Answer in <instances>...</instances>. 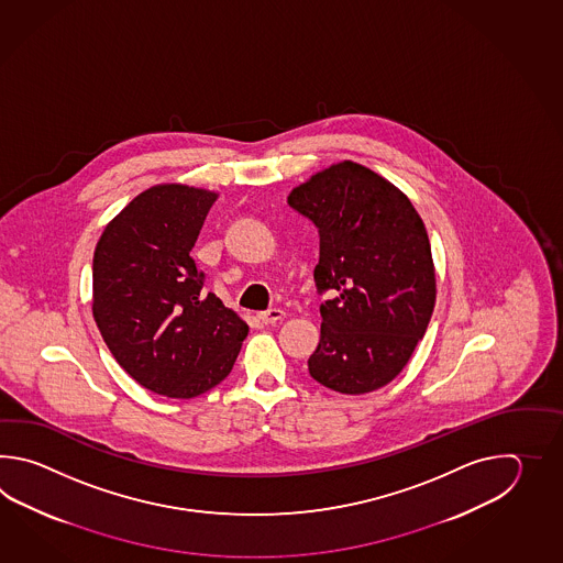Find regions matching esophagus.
<instances>
[{
	"label": "esophagus",
	"instance_id": "obj_1",
	"mask_svg": "<svg viewBox=\"0 0 563 563\" xmlns=\"http://www.w3.org/2000/svg\"><path fill=\"white\" fill-rule=\"evenodd\" d=\"M284 318H286V311L279 310V308H272V310L260 311V313H257V320L265 323V325H267V323L282 322Z\"/></svg>",
	"mask_w": 563,
	"mask_h": 563
}]
</instances>
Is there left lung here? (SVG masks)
<instances>
[{"label": "left lung", "mask_w": 563, "mask_h": 563, "mask_svg": "<svg viewBox=\"0 0 563 563\" xmlns=\"http://www.w3.org/2000/svg\"><path fill=\"white\" fill-rule=\"evenodd\" d=\"M320 233V344L311 378L342 395L395 380L431 322L437 279L424 223L405 192L371 168L344 161L287 197Z\"/></svg>", "instance_id": "8db88e82"}]
</instances>
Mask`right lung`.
I'll use <instances>...</instances> for the list:
<instances>
[{
	"mask_svg": "<svg viewBox=\"0 0 563 563\" xmlns=\"http://www.w3.org/2000/svg\"><path fill=\"white\" fill-rule=\"evenodd\" d=\"M217 192L179 183L136 195L102 231L92 313L108 350L146 390L192 398L225 380L247 323L203 294L191 253Z\"/></svg>",
	"mask_w": 563,
	"mask_h": 563,
	"instance_id": "add662e5",
	"label": "right lung"
}]
</instances>
